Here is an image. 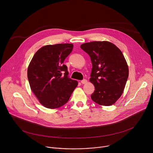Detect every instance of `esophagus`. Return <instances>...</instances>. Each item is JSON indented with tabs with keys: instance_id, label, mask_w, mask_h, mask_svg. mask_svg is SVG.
I'll return each mask as SVG.
<instances>
[{
	"instance_id": "obj_1",
	"label": "esophagus",
	"mask_w": 153,
	"mask_h": 153,
	"mask_svg": "<svg viewBox=\"0 0 153 153\" xmlns=\"http://www.w3.org/2000/svg\"><path fill=\"white\" fill-rule=\"evenodd\" d=\"M81 83H82V84H85V83H87V80H86V79H83V80H82L81 81Z\"/></svg>"
}]
</instances>
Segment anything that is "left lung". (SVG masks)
<instances>
[{"label":"left lung","mask_w":153,"mask_h":153,"mask_svg":"<svg viewBox=\"0 0 153 153\" xmlns=\"http://www.w3.org/2000/svg\"><path fill=\"white\" fill-rule=\"evenodd\" d=\"M80 48L89 54L92 63L90 82L95 90L91 99L100 105H113L122 96L129 74L122 51L108 41L85 43Z\"/></svg>","instance_id":"obj_1"}]
</instances>
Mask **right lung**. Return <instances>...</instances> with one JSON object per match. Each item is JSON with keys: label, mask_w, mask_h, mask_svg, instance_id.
Listing matches in <instances>:
<instances>
[{"label": "right lung", "mask_w": 153, "mask_h": 153, "mask_svg": "<svg viewBox=\"0 0 153 153\" xmlns=\"http://www.w3.org/2000/svg\"><path fill=\"white\" fill-rule=\"evenodd\" d=\"M72 43L48 45L34 55L28 68L30 88L47 108H58L68 101L78 82L68 77L63 62L72 51Z\"/></svg>", "instance_id": "right-lung-1"}]
</instances>
